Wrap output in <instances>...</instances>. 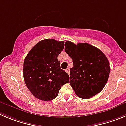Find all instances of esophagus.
<instances>
[{"mask_svg":"<svg viewBox=\"0 0 126 126\" xmlns=\"http://www.w3.org/2000/svg\"><path fill=\"white\" fill-rule=\"evenodd\" d=\"M65 71L67 73L70 74V68H67L65 70Z\"/></svg>","mask_w":126,"mask_h":126,"instance_id":"34e87169","label":"esophagus"}]
</instances>
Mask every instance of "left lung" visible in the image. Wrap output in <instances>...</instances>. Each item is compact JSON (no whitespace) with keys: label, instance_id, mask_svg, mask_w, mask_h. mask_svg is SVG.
<instances>
[{"label":"left lung","instance_id":"8db88e82","mask_svg":"<svg viewBox=\"0 0 126 126\" xmlns=\"http://www.w3.org/2000/svg\"><path fill=\"white\" fill-rule=\"evenodd\" d=\"M64 51L71 58L70 83L78 97L89 99L102 91L110 73L109 61L103 51L87 43L67 41Z\"/></svg>","mask_w":126,"mask_h":126}]
</instances>
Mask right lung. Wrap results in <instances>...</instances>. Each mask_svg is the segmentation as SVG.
Returning a JSON list of instances; mask_svg holds the SVG:
<instances>
[{"label": "right lung", "instance_id": "right-lung-1", "mask_svg": "<svg viewBox=\"0 0 126 126\" xmlns=\"http://www.w3.org/2000/svg\"><path fill=\"white\" fill-rule=\"evenodd\" d=\"M64 48V42L54 39L40 41L24 60L23 75L30 92L40 100L51 101L61 87L69 83L70 76L60 68L57 57Z\"/></svg>", "mask_w": 126, "mask_h": 126}]
</instances>
